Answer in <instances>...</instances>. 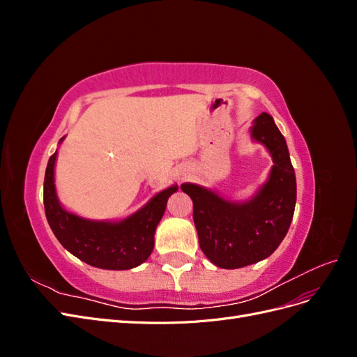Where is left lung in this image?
<instances>
[{"label":"left lung","mask_w":357,"mask_h":357,"mask_svg":"<svg viewBox=\"0 0 357 357\" xmlns=\"http://www.w3.org/2000/svg\"><path fill=\"white\" fill-rule=\"evenodd\" d=\"M250 137L268 150L274 162L268 180L250 199L229 201L195 183L181 185L193 202V222L202 253L225 269L243 268L271 256L286 236L295 213V169L274 119L268 113L259 114Z\"/></svg>","instance_id":"1"}]
</instances>
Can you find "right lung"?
<instances>
[{"label": "right lung", "instance_id": "add662e5", "mask_svg": "<svg viewBox=\"0 0 357 357\" xmlns=\"http://www.w3.org/2000/svg\"><path fill=\"white\" fill-rule=\"evenodd\" d=\"M62 137L59 144L63 142ZM58 150L47 162L45 176V211L58 241L80 261L101 269L123 271L147 261L155 247V231L167 208V201L177 192L172 185L149 199L142 208L122 220H91L62 207L55 186Z\"/></svg>", "mask_w": 357, "mask_h": 357}]
</instances>
